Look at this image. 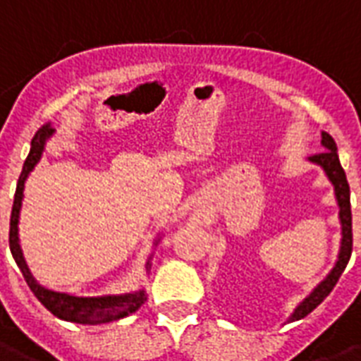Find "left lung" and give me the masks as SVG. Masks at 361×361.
<instances>
[{"mask_svg":"<svg viewBox=\"0 0 361 361\" xmlns=\"http://www.w3.org/2000/svg\"><path fill=\"white\" fill-rule=\"evenodd\" d=\"M322 147L324 151L318 153V155L309 157V161L316 166H320L324 170V174L327 176V180L331 181L335 191V200H337V206H339V221H341V247L339 255H337V261H335V267L329 271L326 279L322 280L320 284L316 286L314 290L310 291L309 295L305 297L299 305L295 307V310L291 312V316L288 318V322H295L305 318L307 314H310L312 310L320 305L324 299H326L331 290L337 284V280L341 279V274L348 265V259L352 255V212H350V187H348V181H346V174L343 166H341L339 155H337V144L335 140L327 132H322Z\"/></svg>","mask_w":361,"mask_h":361,"instance_id":"obj_1","label":"left lung"}]
</instances>
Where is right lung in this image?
I'll return each instance as SVG.
<instances>
[{
    "label": "right lung",
    "mask_w": 361,
    "mask_h": 361,
    "mask_svg": "<svg viewBox=\"0 0 361 361\" xmlns=\"http://www.w3.org/2000/svg\"><path fill=\"white\" fill-rule=\"evenodd\" d=\"M54 134V128L51 123H47L35 132V136L32 137V147L27 153L24 166H22L20 178L16 183L15 202H13V212H11V229H9V246L11 254L15 257L16 265L20 269L22 276L26 280V284L30 286V290L34 291V295L39 299V302L47 310H51L52 314L66 322H75V324H85V326H100V324H107V322L119 320L125 316L136 312L142 305L145 302L147 295H145L144 288H140L136 291H128V293H117V295H98V297H79L71 295V293H64V291L49 290L45 286H41L37 280L34 279V274L30 272L22 254L20 240H18V219H20V208L22 200H24V185L30 172L35 169V164L41 161V155L45 151L47 140ZM161 240V236L155 240V246ZM149 259L145 263V271H149Z\"/></svg>",
    "instance_id": "right-lung-1"
}]
</instances>
